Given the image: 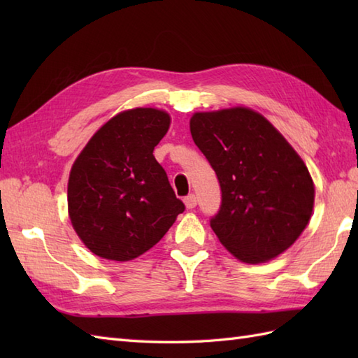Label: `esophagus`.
<instances>
[{"mask_svg": "<svg viewBox=\"0 0 358 358\" xmlns=\"http://www.w3.org/2000/svg\"><path fill=\"white\" fill-rule=\"evenodd\" d=\"M196 203H199V200H196V195H194V194L187 195L185 199V204H186L187 209H194L196 206Z\"/></svg>", "mask_w": 358, "mask_h": 358, "instance_id": "1", "label": "esophagus"}]
</instances>
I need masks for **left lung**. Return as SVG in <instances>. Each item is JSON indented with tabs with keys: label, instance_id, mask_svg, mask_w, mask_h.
<instances>
[{
	"label": "left lung",
	"instance_id": "left-lung-1",
	"mask_svg": "<svg viewBox=\"0 0 358 358\" xmlns=\"http://www.w3.org/2000/svg\"><path fill=\"white\" fill-rule=\"evenodd\" d=\"M189 126L222 187V208L210 220L220 243L248 264L283 254L313 217L315 186L301 157L245 106L195 112Z\"/></svg>",
	"mask_w": 358,
	"mask_h": 358
}]
</instances>
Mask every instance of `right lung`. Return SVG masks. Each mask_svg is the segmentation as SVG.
Wrapping results in <instances>:
<instances>
[{
	"instance_id": "add662e5",
	"label": "right lung",
	"mask_w": 358,
	"mask_h": 358,
	"mask_svg": "<svg viewBox=\"0 0 358 358\" xmlns=\"http://www.w3.org/2000/svg\"><path fill=\"white\" fill-rule=\"evenodd\" d=\"M169 126L163 109L123 110L98 129L73 162L67 210L92 254L134 260L154 248L185 210L154 157Z\"/></svg>"
}]
</instances>
